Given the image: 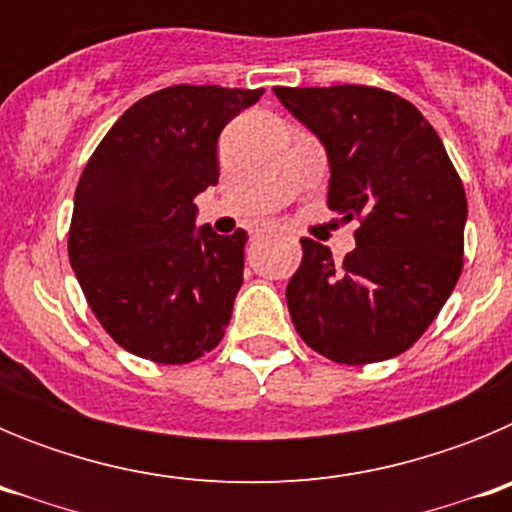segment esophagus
<instances>
[{
	"instance_id": "obj_1",
	"label": "esophagus",
	"mask_w": 512,
	"mask_h": 512,
	"mask_svg": "<svg viewBox=\"0 0 512 512\" xmlns=\"http://www.w3.org/2000/svg\"><path fill=\"white\" fill-rule=\"evenodd\" d=\"M269 233H271V225H266V223L256 225V228L251 230V235H253V238H264V235H269Z\"/></svg>"
}]
</instances>
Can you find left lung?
Masks as SVG:
<instances>
[{
	"mask_svg": "<svg viewBox=\"0 0 512 512\" xmlns=\"http://www.w3.org/2000/svg\"><path fill=\"white\" fill-rule=\"evenodd\" d=\"M274 94L325 146L330 210L361 223L343 264L302 238V264L287 284L292 323L338 364L392 359L423 336L459 282L464 184L408 99L359 84Z\"/></svg>",
	"mask_w": 512,
	"mask_h": 512,
	"instance_id": "1",
	"label": "left lung"
}]
</instances>
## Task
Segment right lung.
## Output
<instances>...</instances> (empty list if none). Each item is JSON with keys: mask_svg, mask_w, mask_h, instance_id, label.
<instances>
[{"mask_svg": "<svg viewBox=\"0 0 512 512\" xmlns=\"http://www.w3.org/2000/svg\"><path fill=\"white\" fill-rule=\"evenodd\" d=\"M264 89L176 84L138 99L104 135L74 194L71 269L125 351L187 364L223 341L243 284L246 230L194 228L217 184V138Z\"/></svg>", "mask_w": 512, "mask_h": 512, "instance_id": "1", "label": "right lung"}]
</instances>
